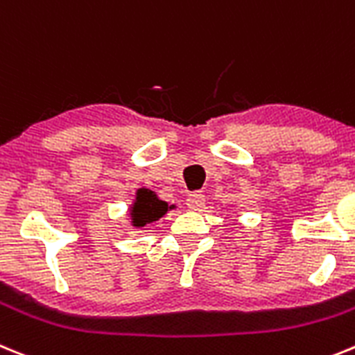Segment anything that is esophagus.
<instances>
[{
	"instance_id": "1",
	"label": "esophagus",
	"mask_w": 355,
	"mask_h": 355,
	"mask_svg": "<svg viewBox=\"0 0 355 355\" xmlns=\"http://www.w3.org/2000/svg\"><path fill=\"white\" fill-rule=\"evenodd\" d=\"M185 203H187V207H189L191 210L201 209L203 203H205V194L201 193V191H194V193H191L189 196H187Z\"/></svg>"
}]
</instances>
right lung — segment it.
<instances>
[{
	"instance_id": "add662e5",
	"label": "right lung",
	"mask_w": 355,
	"mask_h": 355,
	"mask_svg": "<svg viewBox=\"0 0 355 355\" xmlns=\"http://www.w3.org/2000/svg\"><path fill=\"white\" fill-rule=\"evenodd\" d=\"M168 209H170L168 203L159 200L154 191L139 189L136 193V201H134L132 209H130V216H132L134 225L145 226L146 223L157 221L159 217L168 212Z\"/></svg>"
}]
</instances>
